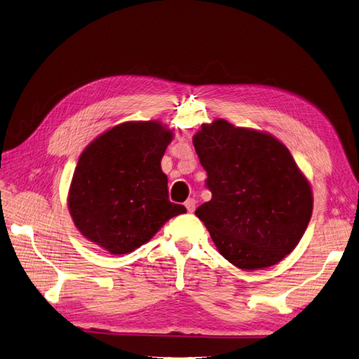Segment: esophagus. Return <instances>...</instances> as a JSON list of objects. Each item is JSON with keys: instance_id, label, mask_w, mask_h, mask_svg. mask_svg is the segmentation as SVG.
Wrapping results in <instances>:
<instances>
[{"instance_id": "34e87169", "label": "esophagus", "mask_w": 359, "mask_h": 359, "mask_svg": "<svg viewBox=\"0 0 359 359\" xmlns=\"http://www.w3.org/2000/svg\"><path fill=\"white\" fill-rule=\"evenodd\" d=\"M184 207H186V210H188L189 212H194V211H195V207H196V201H195L194 198L186 199V202H184Z\"/></svg>"}]
</instances>
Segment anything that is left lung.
<instances>
[{
  "label": "left lung",
  "mask_w": 359,
  "mask_h": 359,
  "mask_svg": "<svg viewBox=\"0 0 359 359\" xmlns=\"http://www.w3.org/2000/svg\"><path fill=\"white\" fill-rule=\"evenodd\" d=\"M211 201L196 208L211 239L233 266L271 267L308 227L313 192L289 149L269 133L218 118L194 136Z\"/></svg>",
  "instance_id": "1"
}]
</instances>
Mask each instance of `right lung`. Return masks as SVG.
I'll list each match as a JSON object with an SVG mask.
<instances>
[{
	"instance_id": "add662e5",
	"label": "right lung",
	"mask_w": 359,
	"mask_h": 359,
	"mask_svg": "<svg viewBox=\"0 0 359 359\" xmlns=\"http://www.w3.org/2000/svg\"><path fill=\"white\" fill-rule=\"evenodd\" d=\"M171 133L157 121H128L98 136L74 170L69 210L82 235L114 255L147 243L171 217L161 158Z\"/></svg>"
}]
</instances>
